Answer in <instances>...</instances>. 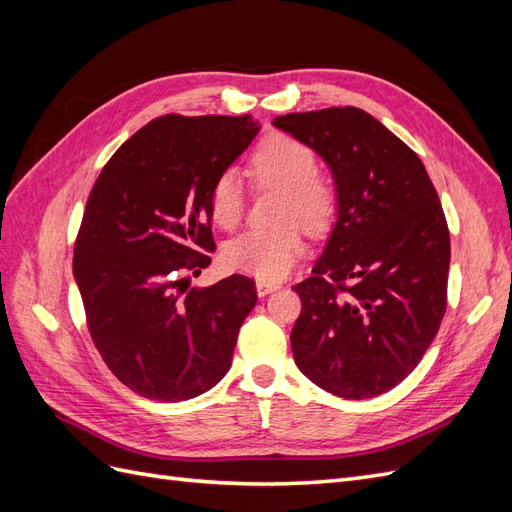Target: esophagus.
I'll return each mask as SVG.
<instances>
[{
    "label": "esophagus",
    "mask_w": 512,
    "mask_h": 512,
    "mask_svg": "<svg viewBox=\"0 0 512 512\" xmlns=\"http://www.w3.org/2000/svg\"><path fill=\"white\" fill-rule=\"evenodd\" d=\"M277 288H280V284H275V282H256V292L260 294V297H267L269 292H273Z\"/></svg>",
    "instance_id": "1"
}]
</instances>
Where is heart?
Returning <instances> with one entry per match:
<instances>
[{
    "label": "heart",
    "instance_id": "b5f03b06",
    "mask_svg": "<svg viewBox=\"0 0 512 512\" xmlns=\"http://www.w3.org/2000/svg\"><path fill=\"white\" fill-rule=\"evenodd\" d=\"M318 156L307 143L275 132L262 138L250 156V177L260 190H282L275 220L282 226L247 230L224 245L222 260L230 271L275 282L297 265L305 252L299 224L322 235L337 215L339 196L331 177L318 173ZM245 211V192L237 173L226 170L209 192L211 220L224 230L235 228Z\"/></svg>",
    "mask_w": 512,
    "mask_h": 512
}]
</instances>
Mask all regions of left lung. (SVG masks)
I'll return each mask as SVG.
<instances>
[{
  "label": "left lung",
  "mask_w": 512,
  "mask_h": 512,
  "mask_svg": "<svg viewBox=\"0 0 512 512\" xmlns=\"http://www.w3.org/2000/svg\"><path fill=\"white\" fill-rule=\"evenodd\" d=\"M337 185V224L301 284L290 346L303 374L344 399L391 391L421 363L446 312L451 235L416 153L356 106L275 117Z\"/></svg>",
  "instance_id": "8db88e82"
}]
</instances>
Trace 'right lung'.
<instances>
[{
    "mask_svg": "<svg viewBox=\"0 0 512 512\" xmlns=\"http://www.w3.org/2000/svg\"><path fill=\"white\" fill-rule=\"evenodd\" d=\"M252 115L149 121L108 160L74 243V280L94 346L115 378L147 399L185 401L218 384L256 305L254 280L188 290L209 267V192L252 143Z\"/></svg>",
    "mask_w": 512,
    "mask_h": 512,
    "instance_id": "add662e5",
    "label": "right lung"
}]
</instances>
